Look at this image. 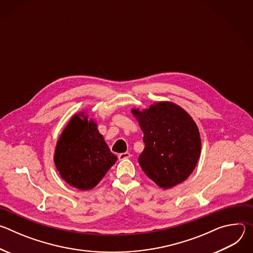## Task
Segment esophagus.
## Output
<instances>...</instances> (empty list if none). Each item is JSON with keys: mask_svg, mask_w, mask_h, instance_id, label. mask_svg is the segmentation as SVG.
<instances>
[{"mask_svg": "<svg viewBox=\"0 0 253 253\" xmlns=\"http://www.w3.org/2000/svg\"><path fill=\"white\" fill-rule=\"evenodd\" d=\"M130 153H128V152H124V153H120L119 155H118V157H119V160H124V159H128V158H130Z\"/></svg>", "mask_w": 253, "mask_h": 253, "instance_id": "1", "label": "esophagus"}]
</instances>
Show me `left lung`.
<instances>
[{"label":"left lung","instance_id":"8db88e82","mask_svg":"<svg viewBox=\"0 0 253 253\" xmlns=\"http://www.w3.org/2000/svg\"><path fill=\"white\" fill-rule=\"evenodd\" d=\"M131 113L144 134L145 148L138 159L142 170L163 189L184 182L201 152L199 130L192 117L170 101L155 102L143 110L133 108Z\"/></svg>","mask_w":253,"mask_h":253}]
</instances>
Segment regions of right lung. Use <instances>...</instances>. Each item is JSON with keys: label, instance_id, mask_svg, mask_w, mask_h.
<instances>
[{"label": "right lung", "instance_id": "1", "mask_svg": "<svg viewBox=\"0 0 253 253\" xmlns=\"http://www.w3.org/2000/svg\"><path fill=\"white\" fill-rule=\"evenodd\" d=\"M87 111L71 117L56 143L54 163L65 182L80 190L94 188L117 161L97 121Z\"/></svg>", "mask_w": 253, "mask_h": 253}]
</instances>
